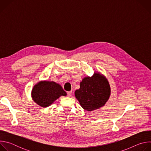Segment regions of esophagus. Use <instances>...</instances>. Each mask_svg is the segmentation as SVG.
Returning <instances> with one entry per match:
<instances>
[{"label": "esophagus", "instance_id": "obj_1", "mask_svg": "<svg viewBox=\"0 0 151 151\" xmlns=\"http://www.w3.org/2000/svg\"><path fill=\"white\" fill-rule=\"evenodd\" d=\"M67 93H68V97H70V96H72V91H68Z\"/></svg>", "mask_w": 151, "mask_h": 151}]
</instances>
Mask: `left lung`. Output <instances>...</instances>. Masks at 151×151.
I'll return each instance as SVG.
<instances>
[{
    "instance_id": "8db88e82",
    "label": "left lung",
    "mask_w": 151,
    "mask_h": 151,
    "mask_svg": "<svg viewBox=\"0 0 151 151\" xmlns=\"http://www.w3.org/2000/svg\"><path fill=\"white\" fill-rule=\"evenodd\" d=\"M111 93L108 80L103 74L95 72L92 76L82 79L79 89L75 91V96L84 110L93 111L104 106Z\"/></svg>"
}]
</instances>
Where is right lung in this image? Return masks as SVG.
Returning <instances> with one entry per match:
<instances>
[{
	"label": "right lung",
	"instance_id": "right-lung-1",
	"mask_svg": "<svg viewBox=\"0 0 151 151\" xmlns=\"http://www.w3.org/2000/svg\"><path fill=\"white\" fill-rule=\"evenodd\" d=\"M66 95L67 93L59 83L47 80L36 83L31 92L34 102L44 108L51 106L60 97Z\"/></svg>",
	"mask_w": 151,
	"mask_h": 151
}]
</instances>
